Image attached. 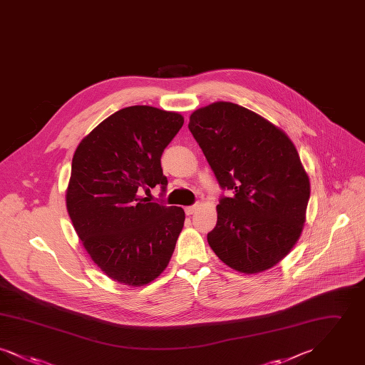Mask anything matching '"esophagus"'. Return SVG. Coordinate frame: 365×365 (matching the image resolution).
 I'll return each instance as SVG.
<instances>
[{"instance_id": "1", "label": "esophagus", "mask_w": 365, "mask_h": 365, "mask_svg": "<svg viewBox=\"0 0 365 365\" xmlns=\"http://www.w3.org/2000/svg\"><path fill=\"white\" fill-rule=\"evenodd\" d=\"M195 210H197V205H191V207H186V208H185V212H186L187 216L192 215Z\"/></svg>"}]
</instances>
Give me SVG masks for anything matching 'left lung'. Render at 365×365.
Wrapping results in <instances>:
<instances>
[{
    "instance_id": "1",
    "label": "left lung",
    "mask_w": 365,
    "mask_h": 365,
    "mask_svg": "<svg viewBox=\"0 0 365 365\" xmlns=\"http://www.w3.org/2000/svg\"><path fill=\"white\" fill-rule=\"evenodd\" d=\"M189 130L230 191L219 200L209 246L242 274L274 267L298 241L311 195L294 143L260 115L223 101L192 112Z\"/></svg>"
}]
</instances>
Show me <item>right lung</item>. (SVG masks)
Instances as JSON below:
<instances>
[{"mask_svg":"<svg viewBox=\"0 0 365 365\" xmlns=\"http://www.w3.org/2000/svg\"><path fill=\"white\" fill-rule=\"evenodd\" d=\"M183 122L176 112L128 106L100 123L75 150L68 215L91 260L123 284L150 283L174 253L185 210L148 202L139 192L167 189L160 158Z\"/></svg>","mask_w":365,"mask_h":365,"instance_id":"1","label":"right lung"}]
</instances>
